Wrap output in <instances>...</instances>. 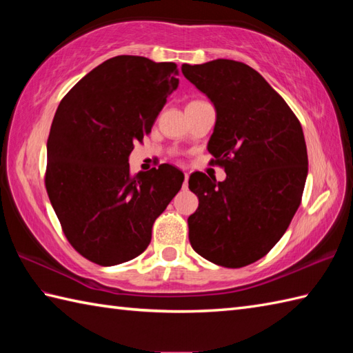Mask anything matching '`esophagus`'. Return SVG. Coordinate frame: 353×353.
<instances>
[{"label":"esophagus","instance_id":"esophagus-1","mask_svg":"<svg viewBox=\"0 0 353 353\" xmlns=\"http://www.w3.org/2000/svg\"><path fill=\"white\" fill-rule=\"evenodd\" d=\"M188 181H190V174L185 172V182H183V188H188Z\"/></svg>","mask_w":353,"mask_h":353}]
</instances>
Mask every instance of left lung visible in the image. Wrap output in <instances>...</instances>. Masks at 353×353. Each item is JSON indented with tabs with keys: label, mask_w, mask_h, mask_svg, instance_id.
<instances>
[{
	"label": "left lung",
	"mask_w": 353,
	"mask_h": 353,
	"mask_svg": "<svg viewBox=\"0 0 353 353\" xmlns=\"http://www.w3.org/2000/svg\"><path fill=\"white\" fill-rule=\"evenodd\" d=\"M182 72L214 104L208 150L226 171L223 182L191 174L199 208L188 219L190 243L216 265H249L273 249L301 205L308 176L302 125L249 65L216 59L183 63Z\"/></svg>",
	"instance_id": "obj_1"
}]
</instances>
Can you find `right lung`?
<instances>
[{"mask_svg":"<svg viewBox=\"0 0 353 353\" xmlns=\"http://www.w3.org/2000/svg\"><path fill=\"white\" fill-rule=\"evenodd\" d=\"M172 62L117 56L81 79L59 104L47 141L45 186L71 245L104 267L137 258L154 220L183 183L168 163L130 174L137 141L179 86Z\"/></svg>","mask_w":353,"mask_h":353,"instance_id":"1","label":"right lung"}]
</instances>
